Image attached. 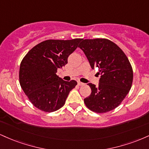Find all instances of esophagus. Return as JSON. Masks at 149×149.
Masks as SVG:
<instances>
[{
    "instance_id": "34e87169",
    "label": "esophagus",
    "mask_w": 149,
    "mask_h": 149,
    "mask_svg": "<svg viewBox=\"0 0 149 149\" xmlns=\"http://www.w3.org/2000/svg\"><path fill=\"white\" fill-rule=\"evenodd\" d=\"M78 85H80V86H82V85H84V83H82V82H80V81H78Z\"/></svg>"
}]
</instances>
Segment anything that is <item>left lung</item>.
<instances>
[{
  "label": "left lung",
  "mask_w": 149,
  "mask_h": 149,
  "mask_svg": "<svg viewBox=\"0 0 149 149\" xmlns=\"http://www.w3.org/2000/svg\"><path fill=\"white\" fill-rule=\"evenodd\" d=\"M92 69L101 75L96 86L88 85L92 92L84 99L89 109L102 113L113 110L127 96L133 80V71L127 56L116 44L106 38L85 39L78 45Z\"/></svg>",
  "instance_id": "8db88e82"
}]
</instances>
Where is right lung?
I'll use <instances>...</instances> for the list:
<instances>
[{
  "label": "right lung",
  "mask_w": 149,
  "mask_h": 149,
  "mask_svg": "<svg viewBox=\"0 0 149 149\" xmlns=\"http://www.w3.org/2000/svg\"><path fill=\"white\" fill-rule=\"evenodd\" d=\"M83 39L47 40L30 49L19 68V83L34 107L53 112L64 105L76 80L65 81L57 76L58 69L68 63V57Z\"/></svg>",
  "instance_id": "add662e5"
}]
</instances>
